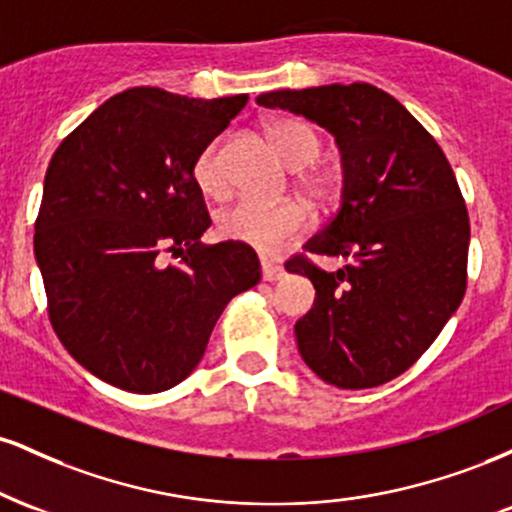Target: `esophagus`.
Instances as JSON below:
<instances>
[{
  "label": "esophagus",
  "instance_id": "obj_1",
  "mask_svg": "<svg viewBox=\"0 0 512 512\" xmlns=\"http://www.w3.org/2000/svg\"><path fill=\"white\" fill-rule=\"evenodd\" d=\"M284 276V267L274 260H262V279L264 281H279Z\"/></svg>",
  "mask_w": 512,
  "mask_h": 512
}]
</instances>
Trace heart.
Here are the masks:
<instances>
[{
    "label": "heart",
    "mask_w": 512,
    "mask_h": 512,
    "mask_svg": "<svg viewBox=\"0 0 512 512\" xmlns=\"http://www.w3.org/2000/svg\"><path fill=\"white\" fill-rule=\"evenodd\" d=\"M269 144L276 156L293 170H301L320 156V137L313 127L298 120H272L267 127ZM192 175L199 190L209 197H221L226 192V175L221 168V142L214 139L199 151L192 166ZM298 187L310 199H327L334 190V180L325 170H305L298 175ZM308 214L298 202L264 204L255 199H240L233 207L223 209L216 219V228L226 240L248 245L252 250L274 252L276 248L303 231Z\"/></svg>",
    "instance_id": "b5f03b06"
}]
</instances>
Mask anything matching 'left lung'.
<instances>
[{
  "label": "left lung",
  "mask_w": 512,
  "mask_h": 512,
  "mask_svg": "<svg viewBox=\"0 0 512 512\" xmlns=\"http://www.w3.org/2000/svg\"><path fill=\"white\" fill-rule=\"evenodd\" d=\"M315 122L342 156V202L305 252L346 260L337 272L305 257L313 308L296 322L298 351L325 383L366 390L397 378L460 308L469 216L436 139L383 88L327 84L257 96Z\"/></svg>",
  "instance_id": "obj_1"
}]
</instances>
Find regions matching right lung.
<instances>
[{
	"instance_id": "obj_1",
	"label": "right lung",
	"mask_w": 512,
	"mask_h": 512,
	"mask_svg": "<svg viewBox=\"0 0 512 512\" xmlns=\"http://www.w3.org/2000/svg\"><path fill=\"white\" fill-rule=\"evenodd\" d=\"M245 103L127 88L57 146L35 262L57 337L103 383L137 395L182 383L228 301L260 281L248 245L199 243L211 219L192 175Z\"/></svg>"
}]
</instances>
